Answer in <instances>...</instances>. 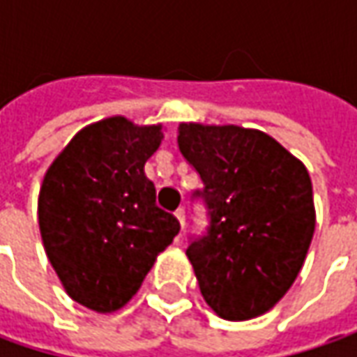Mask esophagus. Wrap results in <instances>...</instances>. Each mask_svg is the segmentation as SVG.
<instances>
[{"label":"esophagus","instance_id":"34e87169","mask_svg":"<svg viewBox=\"0 0 357 357\" xmlns=\"http://www.w3.org/2000/svg\"><path fill=\"white\" fill-rule=\"evenodd\" d=\"M174 216H176V220L181 222V228H185V208H178V211L174 213Z\"/></svg>","mask_w":357,"mask_h":357}]
</instances>
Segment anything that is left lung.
Segmentation results:
<instances>
[{"label": "left lung", "mask_w": 357, "mask_h": 357, "mask_svg": "<svg viewBox=\"0 0 357 357\" xmlns=\"http://www.w3.org/2000/svg\"><path fill=\"white\" fill-rule=\"evenodd\" d=\"M176 143L211 214L186 248L200 294L230 322L262 316L294 284L314 236L308 171L270 135L238 125L181 123Z\"/></svg>", "instance_id": "1"}]
</instances>
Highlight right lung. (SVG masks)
Masks as SVG:
<instances>
[{
	"mask_svg": "<svg viewBox=\"0 0 357 357\" xmlns=\"http://www.w3.org/2000/svg\"><path fill=\"white\" fill-rule=\"evenodd\" d=\"M160 141L162 125L103 119L79 130L43 176L45 254L65 292L93 312L123 308L181 230L144 174Z\"/></svg>",
	"mask_w": 357,
	"mask_h": 357,
	"instance_id": "1",
	"label": "right lung"
}]
</instances>
